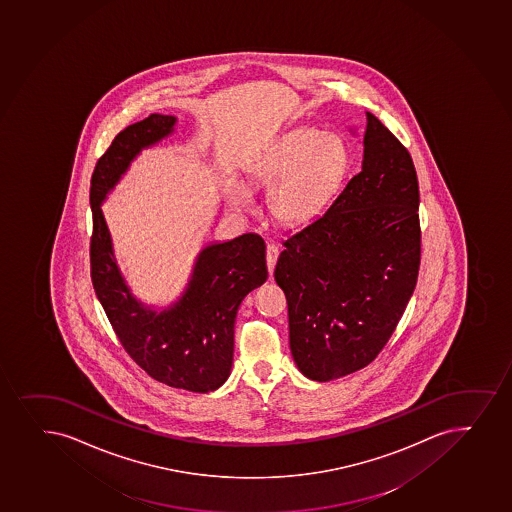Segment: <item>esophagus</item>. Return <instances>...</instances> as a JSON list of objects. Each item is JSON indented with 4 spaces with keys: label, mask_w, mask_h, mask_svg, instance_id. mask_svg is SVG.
Returning a JSON list of instances; mask_svg holds the SVG:
<instances>
[{
    "label": "esophagus",
    "mask_w": 512,
    "mask_h": 512,
    "mask_svg": "<svg viewBox=\"0 0 512 512\" xmlns=\"http://www.w3.org/2000/svg\"><path fill=\"white\" fill-rule=\"evenodd\" d=\"M277 257H279V247L274 245V243H269V245H267V269H269L270 277L274 274Z\"/></svg>",
    "instance_id": "obj_1"
}]
</instances>
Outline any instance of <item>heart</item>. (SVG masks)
<instances>
[{"label":"heart","mask_w":512,"mask_h":512,"mask_svg":"<svg viewBox=\"0 0 512 512\" xmlns=\"http://www.w3.org/2000/svg\"><path fill=\"white\" fill-rule=\"evenodd\" d=\"M349 168V151L332 133L313 127H298L282 134L252 167L250 177L257 184H272L267 206L277 221L303 224L320 213ZM228 201L236 209H247L248 194L233 187Z\"/></svg>","instance_id":"heart-1"}]
</instances>
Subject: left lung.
<instances>
[{"label": "left lung", "instance_id": "left-lung-1", "mask_svg": "<svg viewBox=\"0 0 512 512\" xmlns=\"http://www.w3.org/2000/svg\"><path fill=\"white\" fill-rule=\"evenodd\" d=\"M362 146L361 172L320 218L282 242L274 270L288 299L291 354L313 381L342 378L373 362L419 276L412 156L371 112Z\"/></svg>", "mask_w": 512, "mask_h": 512}]
</instances>
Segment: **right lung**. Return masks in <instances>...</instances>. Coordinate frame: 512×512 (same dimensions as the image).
<instances>
[{
  "label": "right lung",
  "mask_w": 512,
  "mask_h": 512,
  "mask_svg": "<svg viewBox=\"0 0 512 512\" xmlns=\"http://www.w3.org/2000/svg\"><path fill=\"white\" fill-rule=\"evenodd\" d=\"M173 115L151 114L115 136L93 170L90 272L122 347L151 378L180 390H218L231 373L238 306L267 281L262 236L245 233L197 255L185 293L161 313L134 298L115 262L100 204L139 151L172 133Z\"/></svg>",
  "instance_id": "obj_1"
}]
</instances>
